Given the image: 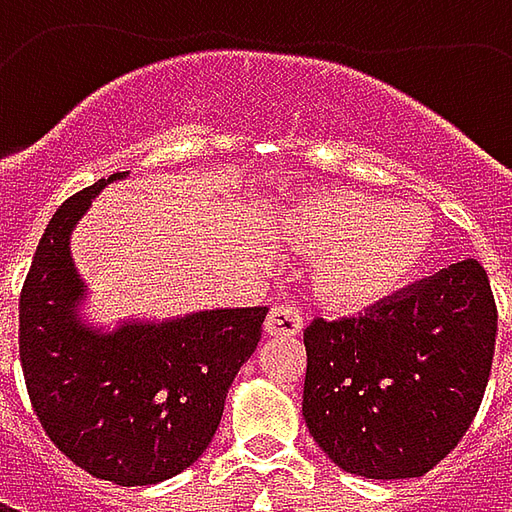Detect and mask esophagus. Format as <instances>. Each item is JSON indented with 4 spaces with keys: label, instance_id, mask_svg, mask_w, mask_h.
I'll return each instance as SVG.
<instances>
[{
    "label": "esophagus",
    "instance_id": "34e87169",
    "mask_svg": "<svg viewBox=\"0 0 512 512\" xmlns=\"http://www.w3.org/2000/svg\"><path fill=\"white\" fill-rule=\"evenodd\" d=\"M304 329V318H301L299 307L293 304H279L271 307L266 318V334L268 337H293Z\"/></svg>",
    "mask_w": 512,
    "mask_h": 512
}]
</instances>
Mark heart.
<instances>
[{"label":"heart","mask_w":512,"mask_h":512,"mask_svg":"<svg viewBox=\"0 0 512 512\" xmlns=\"http://www.w3.org/2000/svg\"><path fill=\"white\" fill-rule=\"evenodd\" d=\"M274 224L293 249L323 255L315 293L340 312L395 296L436 249V224L425 205H386L351 189L301 191L279 208Z\"/></svg>","instance_id":"obj_1"}]
</instances>
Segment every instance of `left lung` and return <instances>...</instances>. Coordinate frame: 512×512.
Instances as JSON below:
<instances>
[{"label": "left lung", "instance_id": "left-lung-1", "mask_svg": "<svg viewBox=\"0 0 512 512\" xmlns=\"http://www.w3.org/2000/svg\"><path fill=\"white\" fill-rule=\"evenodd\" d=\"M494 345V293L472 257L356 318H315L301 406L312 439L343 472L422 477L472 425Z\"/></svg>", "mask_w": 512, "mask_h": 512}]
</instances>
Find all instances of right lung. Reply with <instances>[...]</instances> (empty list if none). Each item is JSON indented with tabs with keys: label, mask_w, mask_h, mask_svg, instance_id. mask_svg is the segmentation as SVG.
Wrapping results in <instances>:
<instances>
[{
	"label": "right lung",
	"mask_w": 512,
	"mask_h": 512,
	"mask_svg": "<svg viewBox=\"0 0 512 512\" xmlns=\"http://www.w3.org/2000/svg\"><path fill=\"white\" fill-rule=\"evenodd\" d=\"M73 194L40 238L18 301V354L29 400L62 455L117 485H153L208 450L233 378L260 343L268 307L128 321L115 332L76 315L87 299L71 233L95 194Z\"/></svg>",
	"instance_id": "right-lung-1"
}]
</instances>
